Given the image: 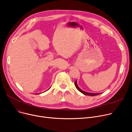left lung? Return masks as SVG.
Returning <instances> with one entry per match:
<instances>
[{
  "label": "left lung",
  "mask_w": 132,
  "mask_h": 132,
  "mask_svg": "<svg viewBox=\"0 0 132 132\" xmlns=\"http://www.w3.org/2000/svg\"><path fill=\"white\" fill-rule=\"evenodd\" d=\"M75 86L77 88V89H78L79 92H80L81 93H82V94L86 95H89V96H95V95H99L100 94V93H88V92H85L82 90H81L78 86V85H77V80H76V81L75 82Z\"/></svg>",
  "instance_id": "obj_1"
}]
</instances>
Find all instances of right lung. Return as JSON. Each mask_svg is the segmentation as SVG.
Instances as JSON below:
<instances>
[{
	"label": "right lung",
	"instance_id": "add662e5",
	"mask_svg": "<svg viewBox=\"0 0 132 132\" xmlns=\"http://www.w3.org/2000/svg\"><path fill=\"white\" fill-rule=\"evenodd\" d=\"M50 88H51V87H50ZM50 88H49V89H50Z\"/></svg>",
	"mask_w": 132,
	"mask_h": 132
}]
</instances>
